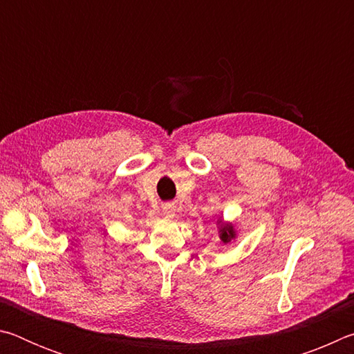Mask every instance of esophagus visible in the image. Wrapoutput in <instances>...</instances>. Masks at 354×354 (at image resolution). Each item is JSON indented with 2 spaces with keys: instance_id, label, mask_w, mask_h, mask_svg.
<instances>
[{
  "instance_id": "esophagus-1",
  "label": "esophagus",
  "mask_w": 354,
  "mask_h": 354,
  "mask_svg": "<svg viewBox=\"0 0 354 354\" xmlns=\"http://www.w3.org/2000/svg\"><path fill=\"white\" fill-rule=\"evenodd\" d=\"M162 211H164V214L167 215V217H171V215H175L176 209H175V205H171V203H169V205L164 206Z\"/></svg>"
}]
</instances>
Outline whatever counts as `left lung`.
<instances>
[{
	"label": "left lung",
	"mask_w": 354,
	"mask_h": 354,
	"mask_svg": "<svg viewBox=\"0 0 354 354\" xmlns=\"http://www.w3.org/2000/svg\"><path fill=\"white\" fill-rule=\"evenodd\" d=\"M217 227H218V234H220V241L223 243H230L231 241L236 239V230L232 223H225L223 220L218 218L217 220Z\"/></svg>",
	"instance_id": "8db88e82"
}]
</instances>
